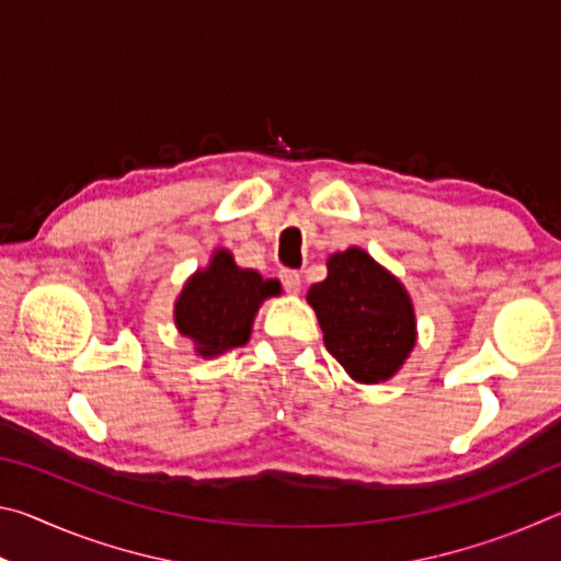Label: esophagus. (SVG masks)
Masks as SVG:
<instances>
[{"label":"esophagus","instance_id":"34e87169","mask_svg":"<svg viewBox=\"0 0 561 561\" xmlns=\"http://www.w3.org/2000/svg\"><path fill=\"white\" fill-rule=\"evenodd\" d=\"M282 284H284V289H287L289 294H299V289H301V277H299V272L284 270V272H282Z\"/></svg>","mask_w":561,"mask_h":561}]
</instances>
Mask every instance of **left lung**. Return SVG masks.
Returning a JSON list of instances; mask_svg holds the SVG:
<instances>
[{"label":"left lung","instance_id":"1","mask_svg":"<svg viewBox=\"0 0 561 561\" xmlns=\"http://www.w3.org/2000/svg\"><path fill=\"white\" fill-rule=\"evenodd\" d=\"M324 344L351 381L383 383L401 371L417 341L415 307L403 282L360 247L334 252L327 279L311 284Z\"/></svg>","mask_w":561,"mask_h":561}]
</instances>
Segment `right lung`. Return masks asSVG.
Returning a JSON list of instances; mask_svg holds the SVG:
<instances>
[{"mask_svg": "<svg viewBox=\"0 0 561 561\" xmlns=\"http://www.w3.org/2000/svg\"><path fill=\"white\" fill-rule=\"evenodd\" d=\"M277 294H282L277 279L237 267L232 252L217 247L210 262L190 274L180 289L173 307L175 329L193 341L197 356L215 358L250 341L264 299Z\"/></svg>", "mask_w": 561, "mask_h": 561, "instance_id": "right-lung-1", "label": "right lung"}]
</instances>
